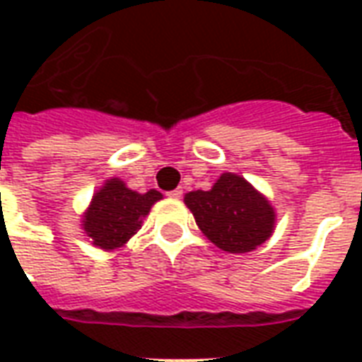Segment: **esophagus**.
<instances>
[{"label": "esophagus", "mask_w": 362, "mask_h": 362, "mask_svg": "<svg viewBox=\"0 0 362 362\" xmlns=\"http://www.w3.org/2000/svg\"><path fill=\"white\" fill-rule=\"evenodd\" d=\"M181 194H183V190L181 189L170 190V192H168V196H170V198H175V200H177V198H181Z\"/></svg>", "instance_id": "obj_1"}]
</instances>
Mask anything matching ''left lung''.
<instances>
[{
	"mask_svg": "<svg viewBox=\"0 0 362 362\" xmlns=\"http://www.w3.org/2000/svg\"><path fill=\"white\" fill-rule=\"evenodd\" d=\"M185 204L207 240L228 253H249L268 240L276 211L253 185L236 173H223L209 190H192Z\"/></svg>",
	"mask_w": 362,
	"mask_h": 362,
	"instance_id": "1",
	"label": "left lung"
}]
</instances>
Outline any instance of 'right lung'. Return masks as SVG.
I'll return each mask as SVG.
<instances>
[{
    "label": "right lung",
    "instance_id": "obj_1",
    "mask_svg": "<svg viewBox=\"0 0 362 362\" xmlns=\"http://www.w3.org/2000/svg\"><path fill=\"white\" fill-rule=\"evenodd\" d=\"M160 198L162 194L155 189L139 194L120 179H107L92 196L90 206L83 215V230L96 247L105 251L122 247L141 228L143 217L149 215L153 204Z\"/></svg>",
    "mask_w": 362,
    "mask_h": 362
}]
</instances>
